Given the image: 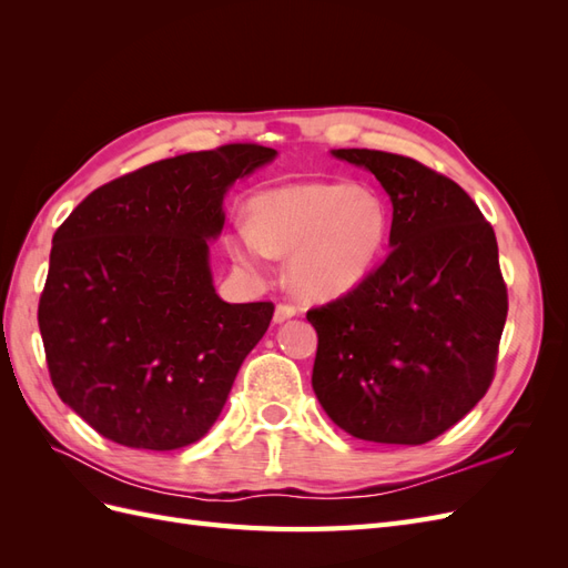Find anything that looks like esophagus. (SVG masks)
Here are the masks:
<instances>
[{"label":"esophagus","mask_w":568,"mask_h":568,"mask_svg":"<svg viewBox=\"0 0 568 568\" xmlns=\"http://www.w3.org/2000/svg\"><path fill=\"white\" fill-rule=\"evenodd\" d=\"M296 313H298L296 305H291V303H277V307H274V322L291 320Z\"/></svg>","instance_id":"34e87169"}]
</instances>
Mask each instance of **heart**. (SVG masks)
Returning <instances> with one entry per match:
<instances>
[{
  "mask_svg": "<svg viewBox=\"0 0 568 568\" xmlns=\"http://www.w3.org/2000/svg\"><path fill=\"white\" fill-rule=\"evenodd\" d=\"M390 232L386 201L351 182H305L251 199L248 222H236L227 251L253 274L272 255H291V284L305 298L348 294L382 261Z\"/></svg>",
  "mask_w": 568,
  "mask_h": 568,
  "instance_id": "b5f03b06",
  "label": "heart"
}]
</instances>
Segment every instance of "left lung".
Masks as SVG:
<instances>
[{"label": "left lung", "mask_w": 568, "mask_h": 568, "mask_svg": "<svg viewBox=\"0 0 568 568\" xmlns=\"http://www.w3.org/2000/svg\"><path fill=\"white\" fill-rule=\"evenodd\" d=\"M334 156L367 168L388 192L390 251L348 294L307 311L313 388L346 434L422 445L493 384L509 305L495 232L457 182L415 159L374 149Z\"/></svg>", "instance_id": "left-lung-1"}]
</instances>
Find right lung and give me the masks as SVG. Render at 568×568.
<instances>
[{"instance_id": "add662e5", "label": "right lung", "mask_w": 568, "mask_h": 568, "mask_svg": "<svg viewBox=\"0 0 568 568\" xmlns=\"http://www.w3.org/2000/svg\"><path fill=\"white\" fill-rule=\"evenodd\" d=\"M225 144L144 165L84 199L54 234L38 322L59 398L97 434L178 450L209 434L274 305L225 303L209 239L227 186L274 159Z\"/></svg>"}]
</instances>
